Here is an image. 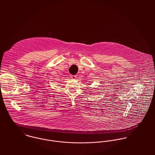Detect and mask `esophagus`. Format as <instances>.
I'll use <instances>...</instances> for the list:
<instances>
[{
	"instance_id": "34e87169",
	"label": "esophagus",
	"mask_w": 155,
	"mask_h": 155,
	"mask_svg": "<svg viewBox=\"0 0 155 155\" xmlns=\"http://www.w3.org/2000/svg\"><path fill=\"white\" fill-rule=\"evenodd\" d=\"M70 78L71 79H75L76 78V76L75 75H70Z\"/></svg>"
}]
</instances>
